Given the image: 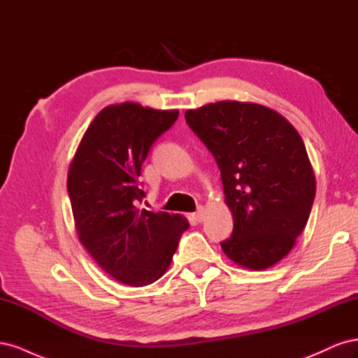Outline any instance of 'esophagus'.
<instances>
[{"instance_id": "1", "label": "esophagus", "mask_w": 358, "mask_h": 358, "mask_svg": "<svg viewBox=\"0 0 358 358\" xmlns=\"http://www.w3.org/2000/svg\"><path fill=\"white\" fill-rule=\"evenodd\" d=\"M204 208H201V206H200V208L197 209V212L196 213H194L192 216H194V220H196V221H199V222H201L203 221V218H204Z\"/></svg>"}]
</instances>
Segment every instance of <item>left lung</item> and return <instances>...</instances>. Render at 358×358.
I'll list each match as a JSON object with an SVG mask.
<instances>
[{
	"label": "left lung",
	"mask_w": 358,
	"mask_h": 358,
	"mask_svg": "<svg viewBox=\"0 0 358 358\" xmlns=\"http://www.w3.org/2000/svg\"><path fill=\"white\" fill-rule=\"evenodd\" d=\"M188 127L221 170L233 234L221 242L236 264L280 262L305 229L315 176L305 143L284 116L262 104L218 101L187 110Z\"/></svg>",
	"instance_id": "left-lung-1"
}]
</instances>
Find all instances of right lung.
<instances>
[{"label":"right lung","mask_w":358,"mask_h":358,"mask_svg":"<svg viewBox=\"0 0 358 358\" xmlns=\"http://www.w3.org/2000/svg\"><path fill=\"white\" fill-rule=\"evenodd\" d=\"M178 116L137 103L107 106L70 164L67 191L79 241L104 272L127 285H149L164 275L189 227L180 215L138 206L143 161Z\"/></svg>","instance_id":"right-lung-1"}]
</instances>
